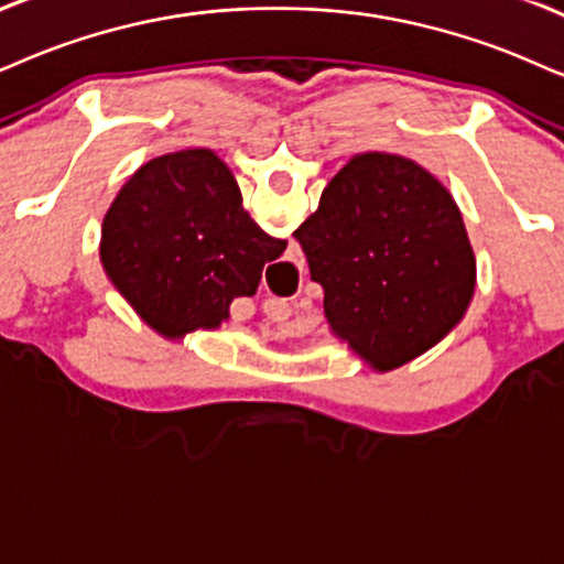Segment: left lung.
<instances>
[{
    "label": "left lung",
    "instance_id": "obj_1",
    "mask_svg": "<svg viewBox=\"0 0 564 564\" xmlns=\"http://www.w3.org/2000/svg\"><path fill=\"white\" fill-rule=\"evenodd\" d=\"M294 237L333 333L380 372L432 348L471 304L476 258L458 205L403 155H354Z\"/></svg>",
    "mask_w": 564,
    "mask_h": 564
}]
</instances>
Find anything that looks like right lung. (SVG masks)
Returning <instances> with one entry per match:
<instances>
[{"label": "right lung", "instance_id": "right-lung-1", "mask_svg": "<svg viewBox=\"0 0 564 564\" xmlns=\"http://www.w3.org/2000/svg\"><path fill=\"white\" fill-rule=\"evenodd\" d=\"M286 241L249 218L229 166L208 148L148 161L104 218L101 260L132 310L166 338L213 330L252 296Z\"/></svg>", "mask_w": 564, "mask_h": 564}]
</instances>
